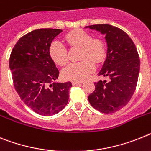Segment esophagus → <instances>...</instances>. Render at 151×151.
<instances>
[{
  "instance_id": "1",
  "label": "esophagus",
  "mask_w": 151,
  "mask_h": 151,
  "mask_svg": "<svg viewBox=\"0 0 151 151\" xmlns=\"http://www.w3.org/2000/svg\"><path fill=\"white\" fill-rule=\"evenodd\" d=\"M81 83H82V81H73L72 82V84H73V86L78 85V84H81Z\"/></svg>"
}]
</instances>
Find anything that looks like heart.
Segmentation results:
<instances>
[{
	"instance_id": "1",
	"label": "heart",
	"mask_w": 151,
	"mask_h": 151,
	"mask_svg": "<svg viewBox=\"0 0 151 151\" xmlns=\"http://www.w3.org/2000/svg\"><path fill=\"white\" fill-rule=\"evenodd\" d=\"M65 40L70 47H81L79 62L68 64L62 70L63 78L68 81H81L94 70L95 64L102 62L107 56V45L101 38H93L91 34L83 30L68 33ZM50 58L56 64L65 65L68 61V51L64 44L59 40L51 43L49 49Z\"/></svg>"
}]
</instances>
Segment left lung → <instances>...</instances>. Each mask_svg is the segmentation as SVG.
<instances>
[{
	"mask_svg": "<svg viewBox=\"0 0 151 151\" xmlns=\"http://www.w3.org/2000/svg\"><path fill=\"white\" fill-rule=\"evenodd\" d=\"M85 27L105 35L107 58L98 75L109 78L107 82H95L88 101L100 112L114 113L128 103L136 89L140 65L136 46L127 34L116 27L95 24Z\"/></svg>",
	"mask_w": 151,
	"mask_h": 151,
	"instance_id": "1",
	"label": "left lung"
}]
</instances>
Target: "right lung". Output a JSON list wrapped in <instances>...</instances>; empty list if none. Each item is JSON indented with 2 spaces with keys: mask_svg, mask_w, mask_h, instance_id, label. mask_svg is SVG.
Wrapping results in <instances>:
<instances>
[{
  "mask_svg": "<svg viewBox=\"0 0 151 151\" xmlns=\"http://www.w3.org/2000/svg\"><path fill=\"white\" fill-rule=\"evenodd\" d=\"M60 29L42 28L21 37L11 51L9 66L14 86L24 103L35 113L52 116L68 104L71 82L57 83L59 70L49 49Z\"/></svg>",
  "mask_w": 151,
  "mask_h": 151,
  "instance_id": "right-lung-1",
  "label": "right lung"
}]
</instances>
